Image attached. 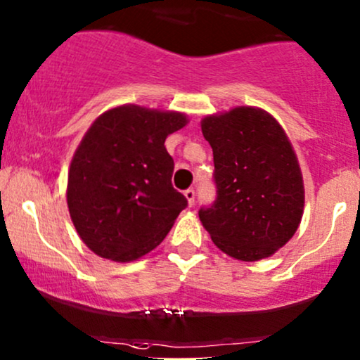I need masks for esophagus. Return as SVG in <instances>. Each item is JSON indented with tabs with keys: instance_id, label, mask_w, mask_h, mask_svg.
<instances>
[{
	"instance_id": "esophagus-1",
	"label": "esophagus",
	"mask_w": 360,
	"mask_h": 360,
	"mask_svg": "<svg viewBox=\"0 0 360 360\" xmlns=\"http://www.w3.org/2000/svg\"><path fill=\"white\" fill-rule=\"evenodd\" d=\"M184 196H186V200H188L189 205H195V196H196L195 189H193V188L186 189V191H184Z\"/></svg>"
}]
</instances>
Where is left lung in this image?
<instances>
[{
	"label": "left lung",
	"mask_w": 360,
	"mask_h": 360,
	"mask_svg": "<svg viewBox=\"0 0 360 360\" xmlns=\"http://www.w3.org/2000/svg\"><path fill=\"white\" fill-rule=\"evenodd\" d=\"M213 150L217 200L200 220L217 248L240 262L268 258L292 239L304 213L297 155L266 110L239 105L201 120Z\"/></svg>",
	"instance_id": "obj_1"
}]
</instances>
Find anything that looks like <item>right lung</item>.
<instances>
[{
    "label": "right lung",
    "instance_id": "1",
    "mask_svg": "<svg viewBox=\"0 0 360 360\" xmlns=\"http://www.w3.org/2000/svg\"><path fill=\"white\" fill-rule=\"evenodd\" d=\"M188 124L177 110L124 104L102 112L68 171L71 222L90 251L117 263L155 250L188 200L172 188L165 138Z\"/></svg>",
    "mask_w": 360,
    "mask_h": 360
}]
</instances>
